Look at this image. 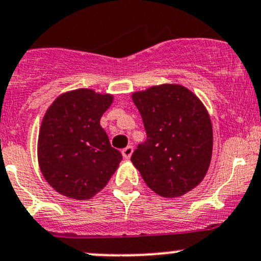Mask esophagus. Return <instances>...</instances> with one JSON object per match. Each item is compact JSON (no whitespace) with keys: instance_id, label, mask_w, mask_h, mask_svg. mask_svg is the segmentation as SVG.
Returning a JSON list of instances; mask_svg holds the SVG:
<instances>
[{"instance_id":"1","label":"esophagus","mask_w":261,"mask_h":261,"mask_svg":"<svg viewBox=\"0 0 261 261\" xmlns=\"http://www.w3.org/2000/svg\"><path fill=\"white\" fill-rule=\"evenodd\" d=\"M133 152H134V148L131 147V145H127L126 148H123L122 149L123 158H125V160H128V158L131 157V154H133Z\"/></svg>"}]
</instances>
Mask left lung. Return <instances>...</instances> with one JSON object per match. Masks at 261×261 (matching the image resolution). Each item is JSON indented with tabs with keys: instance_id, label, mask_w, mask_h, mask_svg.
<instances>
[{
	"instance_id": "1",
	"label": "left lung",
	"mask_w": 261,
	"mask_h": 261,
	"mask_svg": "<svg viewBox=\"0 0 261 261\" xmlns=\"http://www.w3.org/2000/svg\"><path fill=\"white\" fill-rule=\"evenodd\" d=\"M147 140L131 155L147 186L161 197H179L196 188L213 154V126L198 97L180 85L134 92Z\"/></svg>"
}]
</instances>
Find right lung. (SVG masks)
Returning a JSON list of instances; mask_svg holds the SVG:
<instances>
[{"label": "right lung", "mask_w": 261, "mask_h": 261, "mask_svg": "<svg viewBox=\"0 0 261 261\" xmlns=\"http://www.w3.org/2000/svg\"><path fill=\"white\" fill-rule=\"evenodd\" d=\"M112 101V95L80 89L60 95L46 112L38 135V164L46 181L63 196L91 198L122 161L100 126Z\"/></svg>", "instance_id": "right-lung-1"}]
</instances>
